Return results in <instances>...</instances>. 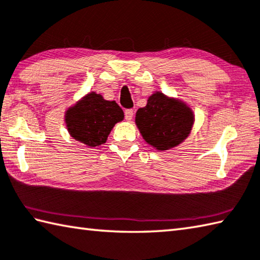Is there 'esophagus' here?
Returning a JSON list of instances; mask_svg holds the SVG:
<instances>
[{
  "mask_svg": "<svg viewBox=\"0 0 260 260\" xmlns=\"http://www.w3.org/2000/svg\"><path fill=\"white\" fill-rule=\"evenodd\" d=\"M134 114H135L134 110H131V109L125 110V111H124V116H125V120H126V121H131V120H132V117H134Z\"/></svg>",
  "mask_w": 260,
  "mask_h": 260,
  "instance_id": "esophagus-1",
  "label": "esophagus"
}]
</instances>
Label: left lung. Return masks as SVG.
Instances as JSON below:
<instances>
[{
	"label": "left lung",
	"mask_w": 260,
	"mask_h": 260,
	"mask_svg": "<svg viewBox=\"0 0 260 260\" xmlns=\"http://www.w3.org/2000/svg\"><path fill=\"white\" fill-rule=\"evenodd\" d=\"M193 123V114L182 102L168 99L161 92L151 95L147 105L136 114L141 136L158 150H166L187 138Z\"/></svg>",
	"instance_id": "1"
}]
</instances>
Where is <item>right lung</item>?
I'll return each mask as SVG.
<instances>
[{
    "mask_svg": "<svg viewBox=\"0 0 260 260\" xmlns=\"http://www.w3.org/2000/svg\"><path fill=\"white\" fill-rule=\"evenodd\" d=\"M123 116V111L114 101H105L101 95L90 92L67 111L66 123L76 140L97 147L106 143L112 128Z\"/></svg>",
    "mask_w": 260,
    "mask_h": 260,
    "instance_id": "1",
    "label": "right lung"
}]
</instances>
